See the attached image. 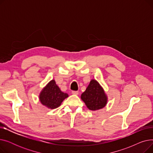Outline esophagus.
Masks as SVG:
<instances>
[{
    "mask_svg": "<svg viewBox=\"0 0 153 153\" xmlns=\"http://www.w3.org/2000/svg\"><path fill=\"white\" fill-rule=\"evenodd\" d=\"M72 94H74V95H78L79 92L78 91H72Z\"/></svg>",
    "mask_w": 153,
    "mask_h": 153,
    "instance_id": "1",
    "label": "esophagus"
}]
</instances>
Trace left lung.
Segmentation results:
<instances>
[{"label":"left lung","mask_w":153,"mask_h":153,"mask_svg":"<svg viewBox=\"0 0 153 153\" xmlns=\"http://www.w3.org/2000/svg\"><path fill=\"white\" fill-rule=\"evenodd\" d=\"M81 99L87 108L91 110L102 108L107 103V97L99 84L92 80L86 90L81 95Z\"/></svg>","instance_id":"1"}]
</instances>
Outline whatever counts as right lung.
<instances>
[{
	"instance_id": "obj_1",
	"label": "right lung",
	"mask_w": 153,
	"mask_h": 153,
	"mask_svg": "<svg viewBox=\"0 0 153 153\" xmlns=\"http://www.w3.org/2000/svg\"><path fill=\"white\" fill-rule=\"evenodd\" d=\"M68 97V94L61 92L59 87L52 80L40 94L39 99L43 105L51 109L60 106L62 102Z\"/></svg>"
}]
</instances>
